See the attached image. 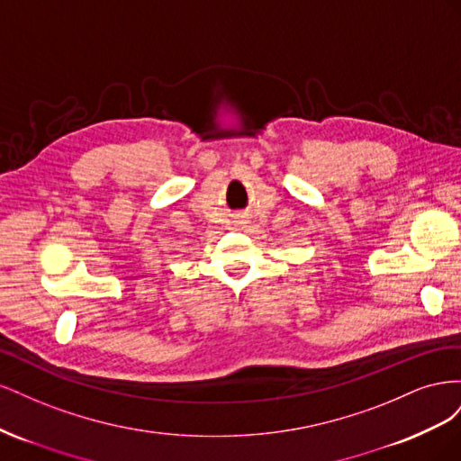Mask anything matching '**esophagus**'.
<instances>
[{
  "mask_svg": "<svg viewBox=\"0 0 461 461\" xmlns=\"http://www.w3.org/2000/svg\"><path fill=\"white\" fill-rule=\"evenodd\" d=\"M234 222H236V225H246L244 219H239V221H234Z\"/></svg>",
  "mask_w": 461,
  "mask_h": 461,
  "instance_id": "esophagus-1",
  "label": "esophagus"
}]
</instances>
